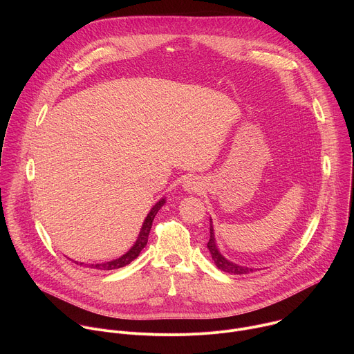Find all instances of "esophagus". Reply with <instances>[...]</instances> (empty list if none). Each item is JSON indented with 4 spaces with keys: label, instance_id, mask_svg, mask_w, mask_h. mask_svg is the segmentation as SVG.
Returning a JSON list of instances; mask_svg holds the SVG:
<instances>
[{
    "label": "esophagus",
    "instance_id": "34e87169",
    "mask_svg": "<svg viewBox=\"0 0 354 354\" xmlns=\"http://www.w3.org/2000/svg\"><path fill=\"white\" fill-rule=\"evenodd\" d=\"M183 190L187 193H200L203 192V183L198 178H189L183 182Z\"/></svg>",
    "mask_w": 354,
    "mask_h": 354
}]
</instances>
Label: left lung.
<instances>
[{
	"label": "left lung",
	"instance_id": "obj_1",
	"mask_svg": "<svg viewBox=\"0 0 354 354\" xmlns=\"http://www.w3.org/2000/svg\"><path fill=\"white\" fill-rule=\"evenodd\" d=\"M207 248L212 254V259L214 261V265L230 274H248L250 272H255L257 269H252V268H246V266H241L236 265L231 261H228L224 255H221V252L218 250V246L216 243V236H214V228H213V221L210 218V239L207 242Z\"/></svg>",
	"mask_w": 354,
	"mask_h": 354
}]
</instances>
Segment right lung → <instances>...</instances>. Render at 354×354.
<instances>
[{"mask_svg": "<svg viewBox=\"0 0 354 354\" xmlns=\"http://www.w3.org/2000/svg\"><path fill=\"white\" fill-rule=\"evenodd\" d=\"M167 203V198L162 197L160 198L157 203L153 206V209L149 210V213L147 214L142 225H141V230H140V234L134 242V245L126 252L124 255H122L120 258L118 259H113V261H109V262H102V263H89V265H85L91 269H96V270H115V269H120V268H124L127 265H130L134 259H137V257L140 255V252L145 248L147 242H148V235H149V230H151V225H153V221H154V217L157 216L158 210ZM78 265V262H75ZM81 266L84 263H80Z\"/></svg>", "mask_w": 354, "mask_h": 354, "instance_id": "right-lung-1", "label": "right lung"}]
</instances>
